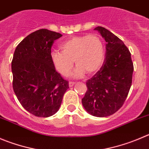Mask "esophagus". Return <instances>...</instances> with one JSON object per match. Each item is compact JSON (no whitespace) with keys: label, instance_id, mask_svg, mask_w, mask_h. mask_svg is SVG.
Returning <instances> with one entry per match:
<instances>
[{"label":"esophagus","instance_id":"1","mask_svg":"<svg viewBox=\"0 0 149 149\" xmlns=\"http://www.w3.org/2000/svg\"><path fill=\"white\" fill-rule=\"evenodd\" d=\"M75 84H76V83L73 82V81H70V82H69V87H73V86Z\"/></svg>","mask_w":149,"mask_h":149}]
</instances>
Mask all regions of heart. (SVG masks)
<instances>
[{
    "label": "heart",
    "instance_id": "obj_1",
    "mask_svg": "<svg viewBox=\"0 0 149 149\" xmlns=\"http://www.w3.org/2000/svg\"><path fill=\"white\" fill-rule=\"evenodd\" d=\"M59 47L62 52L51 51L50 57L56 70L65 77L71 73L74 62L77 68L73 76L76 78L85 73L93 74L104 62V43L95 34L73 36L62 42Z\"/></svg>",
    "mask_w": 149,
    "mask_h": 149
}]
</instances>
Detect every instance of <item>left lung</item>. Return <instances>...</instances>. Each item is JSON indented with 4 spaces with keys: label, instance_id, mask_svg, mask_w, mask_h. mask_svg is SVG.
<instances>
[{
    "label": "left lung",
    "instance_id": "8db88e82",
    "mask_svg": "<svg viewBox=\"0 0 149 149\" xmlns=\"http://www.w3.org/2000/svg\"><path fill=\"white\" fill-rule=\"evenodd\" d=\"M95 30L107 42L105 59L100 70L86 82L87 90L81 102L88 113L102 118L115 113L124 104L134 66L131 53L121 40L101 26Z\"/></svg>",
    "mask_w": 149,
    "mask_h": 149
}]
</instances>
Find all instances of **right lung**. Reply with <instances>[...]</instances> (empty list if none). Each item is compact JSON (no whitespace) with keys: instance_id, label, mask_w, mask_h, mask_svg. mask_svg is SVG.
Returning a JSON list of instances; mask_svg holds the SVG:
<instances>
[{"instance_id":"add662e5","label":"right lung","mask_w":149,"mask_h":149,"mask_svg":"<svg viewBox=\"0 0 149 149\" xmlns=\"http://www.w3.org/2000/svg\"><path fill=\"white\" fill-rule=\"evenodd\" d=\"M59 33L42 29L20 42L12 61L13 90L23 107L37 117L47 118L59 110L69 88L68 81L58 73L50 54Z\"/></svg>"}]
</instances>
